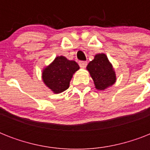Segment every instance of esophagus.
<instances>
[{
    "instance_id": "1",
    "label": "esophagus",
    "mask_w": 150,
    "mask_h": 150,
    "mask_svg": "<svg viewBox=\"0 0 150 150\" xmlns=\"http://www.w3.org/2000/svg\"><path fill=\"white\" fill-rule=\"evenodd\" d=\"M79 66L82 68H85L87 65V62L86 61H79Z\"/></svg>"
}]
</instances>
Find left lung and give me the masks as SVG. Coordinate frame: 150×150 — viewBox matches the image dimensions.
Instances as JSON below:
<instances>
[{"label":"left lung","instance_id":"obj_1","mask_svg":"<svg viewBox=\"0 0 150 150\" xmlns=\"http://www.w3.org/2000/svg\"><path fill=\"white\" fill-rule=\"evenodd\" d=\"M87 71L93 80L95 88L104 90L116 82V73L107 56L103 53L97 54L88 64Z\"/></svg>","mask_w":150,"mask_h":150}]
</instances>
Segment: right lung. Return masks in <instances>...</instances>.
Returning <instances> with one entry per match:
<instances>
[{"label": "right lung", "instance_id": "obj_1", "mask_svg": "<svg viewBox=\"0 0 150 150\" xmlns=\"http://www.w3.org/2000/svg\"><path fill=\"white\" fill-rule=\"evenodd\" d=\"M79 68L75 61L68 60L64 56H57L43 69L42 79L46 86L54 93H61L68 89L73 75Z\"/></svg>", "mask_w": 150, "mask_h": 150}]
</instances>
